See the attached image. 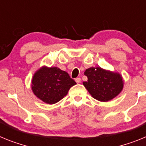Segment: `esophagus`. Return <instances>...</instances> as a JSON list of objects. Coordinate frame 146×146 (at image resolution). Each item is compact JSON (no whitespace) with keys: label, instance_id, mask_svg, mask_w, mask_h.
I'll return each instance as SVG.
<instances>
[{"label":"esophagus","instance_id":"obj_1","mask_svg":"<svg viewBox=\"0 0 146 146\" xmlns=\"http://www.w3.org/2000/svg\"><path fill=\"white\" fill-rule=\"evenodd\" d=\"M75 81H76V82L77 84H79L81 82V78H76V79H75Z\"/></svg>","mask_w":146,"mask_h":146}]
</instances>
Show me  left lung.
<instances>
[{"mask_svg": "<svg viewBox=\"0 0 146 146\" xmlns=\"http://www.w3.org/2000/svg\"><path fill=\"white\" fill-rule=\"evenodd\" d=\"M87 81L83 85L92 98L106 102L118 96L123 88V80L119 73L105 70L101 67L90 68L84 72Z\"/></svg>", "mask_w": 146, "mask_h": 146, "instance_id": "obj_1", "label": "left lung"}]
</instances>
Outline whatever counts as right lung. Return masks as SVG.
<instances>
[{
	"label": "right lung",
	"mask_w": 146,
	"mask_h": 146,
	"mask_svg": "<svg viewBox=\"0 0 146 146\" xmlns=\"http://www.w3.org/2000/svg\"><path fill=\"white\" fill-rule=\"evenodd\" d=\"M76 84L67 72L57 67L44 65L36 70L31 80L33 93L40 100L54 104L67 96L70 87Z\"/></svg>",
	"instance_id": "add662e5"
}]
</instances>
